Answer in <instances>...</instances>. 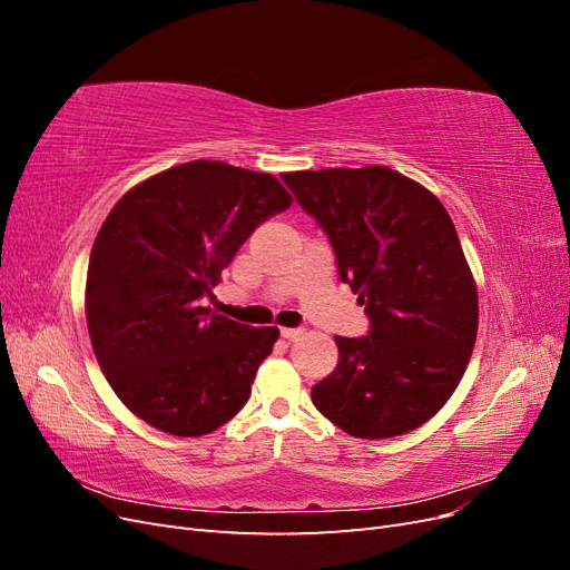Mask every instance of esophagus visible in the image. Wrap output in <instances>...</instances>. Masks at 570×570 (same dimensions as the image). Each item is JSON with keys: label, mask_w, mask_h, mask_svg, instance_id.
I'll return each instance as SVG.
<instances>
[{"label": "esophagus", "mask_w": 570, "mask_h": 570, "mask_svg": "<svg viewBox=\"0 0 570 570\" xmlns=\"http://www.w3.org/2000/svg\"><path fill=\"white\" fill-rule=\"evenodd\" d=\"M281 335L292 342V340H299L304 335V331L302 327H281Z\"/></svg>", "instance_id": "34e87169"}]
</instances>
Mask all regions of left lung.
Masks as SVG:
<instances>
[{"mask_svg":"<svg viewBox=\"0 0 570 570\" xmlns=\"http://www.w3.org/2000/svg\"><path fill=\"white\" fill-rule=\"evenodd\" d=\"M283 180L331 237L340 278L371 318L366 337H335L337 368L312 387L314 406L361 440L416 430L454 394L478 335V287L450 214L387 166Z\"/></svg>","mask_w":570,"mask_h":570,"instance_id":"1","label":"left lung"}]
</instances>
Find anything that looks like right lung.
Instances as JSON below:
<instances>
[{"label": "right lung", "instance_id": "1", "mask_svg": "<svg viewBox=\"0 0 570 570\" xmlns=\"http://www.w3.org/2000/svg\"><path fill=\"white\" fill-rule=\"evenodd\" d=\"M289 204L271 174L202 159L116 202L92 245L85 318L101 373L137 419L199 438L247 404L281 331L199 304L258 223Z\"/></svg>", "mask_w": 570, "mask_h": 570}]
</instances>
